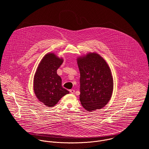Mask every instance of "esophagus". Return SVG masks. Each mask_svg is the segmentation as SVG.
Segmentation results:
<instances>
[{
  "mask_svg": "<svg viewBox=\"0 0 149 149\" xmlns=\"http://www.w3.org/2000/svg\"><path fill=\"white\" fill-rule=\"evenodd\" d=\"M74 92H75V91H74V89H70V92L71 93H72V94L74 93Z\"/></svg>",
  "mask_w": 149,
  "mask_h": 149,
  "instance_id": "obj_1",
  "label": "esophagus"
}]
</instances>
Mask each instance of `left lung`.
Masks as SVG:
<instances>
[{
  "label": "left lung",
  "mask_w": 149,
  "mask_h": 149,
  "mask_svg": "<svg viewBox=\"0 0 149 149\" xmlns=\"http://www.w3.org/2000/svg\"><path fill=\"white\" fill-rule=\"evenodd\" d=\"M77 63L80 73V100L82 106L89 112L106 106L113 89L109 65L95 52L79 57Z\"/></svg>",
  "instance_id": "obj_1"
}]
</instances>
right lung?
<instances>
[{
  "mask_svg": "<svg viewBox=\"0 0 149 149\" xmlns=\"http://www.w3.org/2000/svg\"><path fill=\"white\" fill-rule=\"evenodd\" d=\"M64 61L54 53L46 54L34 76L33 89L38 100L46 106H54L69 92L62 86V80L57 70Z\"/></svg>",
  "mask_w": 149,
  "mask_h": 149,
  "instance_id": "1",
  "label": "right lung"
}]
</instances>
